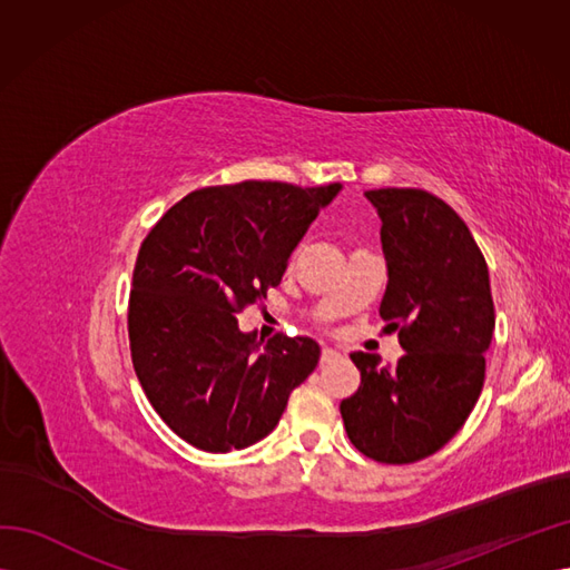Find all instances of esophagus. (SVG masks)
<instances>
[{"label": "esophagus", "instance_id": "esophagus-1", "mask_svg": "<svg viewBox=\"0 0 570 570\" xmlns=\"http://www.w3.org/2000/svg\"><path fill=\"white\" fill-rule=\"evenodd\" d=\"M340 354L333 350V347H323L321 350V364H327V361H333V358H337Z\"/></svg>", "mask_w": 570, "mask_h": 570}]
</instances>
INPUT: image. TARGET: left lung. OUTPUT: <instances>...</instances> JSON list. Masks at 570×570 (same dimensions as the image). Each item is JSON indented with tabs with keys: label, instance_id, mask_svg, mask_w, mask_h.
Returning a JSON list of instances; mask_svg holds the SVG:
<instances>
[{
	"label": "left lung",
	"instance_id": "1",
	"mask_svg": "<svg viewBox=\"0 0 570 570\" xmlns=\"http://www.w3.org/2000/svg\"><path fill=\"white\" fill-rule=\"evenodd\" d=\"M381 214L387 289L381 316L400 331L394 366L354 352L358 390L342 400L344 430L377 463H416L440 452L485 383L494 302L485 256L450 204L416 187L368 189Z\"/></svg>",
	"mask_w": 570,
	"mask_h": 570
}]
</instances>
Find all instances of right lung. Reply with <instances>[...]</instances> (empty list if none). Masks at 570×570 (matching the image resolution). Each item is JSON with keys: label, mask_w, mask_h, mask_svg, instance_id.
Segmentation results:
<instances>
[{"label": "right lung", "mask_w": 570, "mask_h": 570, "mask_svg": "<svg viewBox=\"0 0 570 570\" xmlns=\"http://www.w3.org/2000/svg\"><path fill=\"white\" fill-rule=\"evenodd\" d=\"M340 183L202 187L157 220L132 271L130 356L149 404L178 438L228 454L278 425L318 364L312 337L239 333L235 314L278 287L287 258Z\"/></svg>", "instance_id": "obj_1"}]
</instances>
